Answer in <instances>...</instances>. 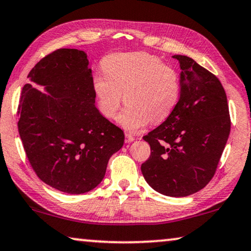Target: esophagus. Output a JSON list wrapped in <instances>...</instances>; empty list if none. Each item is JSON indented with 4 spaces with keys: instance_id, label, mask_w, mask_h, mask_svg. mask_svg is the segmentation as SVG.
Here are the masks:
<instances>
[{
    "instance_id": "1",
    "label": "esophagus",
    "mask_w": 251,
    "mask_h": 251,
    "mask_svg": "<svg viewBox=\"0 0 251 251\" xmlns=\"http://www.w3.org/2000/svg\"><path fill=\"white\" fill-rule=\"evenodd\" d=\"M134 140V137L132 136V134H130V133H126V142H132Z\"/></svg>"
}]
</instances>
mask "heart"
<instances>
[{
    "label": "heart",
    "instance_id": "1",
    "mask_svg": "<svg viewBox=\"0 0 251 251\" xmlns=\"http://www.w3.org/2000/svg\"><path fill=\"white\" fill-rule=\"evenodd\" d=\"M103 74L92 79L98 109L113 119L123 96L128 104L118 121L126 130H138L148 123H160L174 112L182 94L178 71L148 52H117L104 57Z\"/></svg>",
    "mask_w": 251,
    "mask_h": 251
}]
</instances>
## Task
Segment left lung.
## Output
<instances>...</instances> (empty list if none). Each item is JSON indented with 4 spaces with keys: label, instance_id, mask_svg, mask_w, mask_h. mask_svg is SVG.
Segmentation results:
<instances>
[{
    "label": "left lung",
    "instance_id": "obj_1",
    "mask_svg": "<svg viewBox=\"0 0 251 251\" xmlns=\"http://www.w3.org/2000/svg\"><path fill=\"white\" fill-rule=\"evenodd\" d=\"M173 57L182 69V94L171 117L144 137L150 157L141 172L158 193L184 198L202 190L214 176L231 121L218 77L190 57Z\"/></svg>",
    "mask_w": 251,
    "mask_h": 251
}]
</instances>
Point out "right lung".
Returning <instances> with one entry per match:
<instances>
[{
  "label": "right lung",
  "instance_id": "add662e5",
  "mask_svg": "<svg viewBox=\"0 0 251 251\" xmlns=\"http://www.w3.org/2000/svg\"><path fill=\"white\" fill-rule=\"evenodd\" d=\"M22 88L18 129L37 176L68 194L90 192L102 182L110 157L125 142L123 131L95 107L86 53L57 49L38 61Z\"/></svg>",
  "mask_w": 251,
  "mask_h": 251
}]
</instances>
